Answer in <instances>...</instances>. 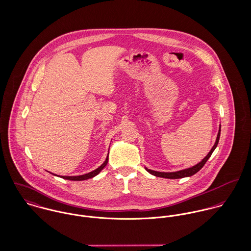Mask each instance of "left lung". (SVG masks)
<instances>
[{"label":"left lung","mask_w":251,"mask_h":251,"mask_svg":"<svg viewBox=\"0 0 251 251\" xmlns=\"http://www.w3.org/2000/svg\"><path fill=\"white\" fill-rule=\"evenodd\" d=\"M220 129H221V126H219V129H218V133L216 136V140L213 148L211 149V151H209V153L196 165L183 169V170H179V171H176V172H158V171H154V170H151L148 169L147 167H145V169L151 175L155 176V177H160V178H165V179H181V178H185V177H190L194 174H196L200 169H202V167L205 165V163L207 162V160L210 158V156L212 155V153L214 152L215 148L217 147V144L219 141V137H220Z\"/></svg>","instance_id":"1"}]
</instances>
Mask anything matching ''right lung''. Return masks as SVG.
I'll return each instance as SVG.
<instances>
[{
  "instance_id": "right-lung-1",
  "label": "right lung",
  "mask_w": 251,
  "mask_h": 251,
  "mask_svg": "<svg viewBox=\"0 0 251 251\" xmlns=\"http://www.w3.org/2000/svg\"><path fill=\"white\" fill-rule=\"evenodd\" d=\"M107 162L108 155L106 159H105V161L99 168H97L96 170H94V171H92L90 173H87V174H84V175H80V176H61V178L65 179H70V180H85V179H92V178L96 177L97 175H99L100 173V171L106 166ZM53 175H55V174H53ZM55 176H57V175H55Z\"/></svg>"
}]
</instances>
